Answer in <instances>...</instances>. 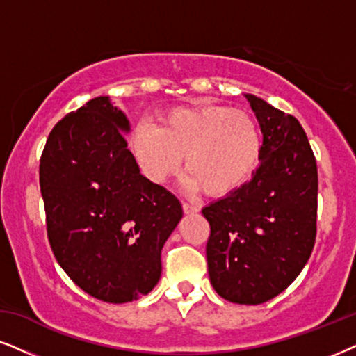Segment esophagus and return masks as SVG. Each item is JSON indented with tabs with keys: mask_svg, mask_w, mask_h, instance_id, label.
Returning <instances> with one entry per match:
<instances>
[{
	"mask_svg": "<svg viewBox=\"0 0 356 356\" xmlns=\"http://www.w3.org/2000/svg\"><path fill=\"white\" fill-rule=\"evenodd\" d=\"M182 210H184V213H197L200 209L197 205L188 204V202H182Z\"/></svg>",
	"mask_w": 356,
	"mask_h": 356,
	"instance_id": "esophagus-1",
	"label": "esophagus"
}]
</instances>
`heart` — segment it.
<instances>
[{"mask_svg": "<svg viewBox=\"0 0 356 356\" xmlns=\"http://www.w3.org/2000/svg\"><path fill=\"white\" fill-rule=\"evenodd\" d=\"M129 149L146 177L156 184L177 174L186 156V186L225 197L258 168L263 133L246 111L199 103L168 110L157 126L139 124L129 138Z\"/></svg>", "mask_w": 356, "mask_h": 356, "instance_id": "heart-1", "label": "heart"}]
</instances>
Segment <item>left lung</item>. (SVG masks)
Returning <instances> with one entry per match:
<instances>
[{
  "label": "left lung",
  "instance_id": "1",
  "mask_svg": "<svg viewBox=\"0 0 356 356\" xmlns=\"http://www.w3.org/2000/svg\"><path fill=\"white\" fill-rule=\"evenodd\" d=\"M263 133L253 179L202 210L210 225L207 264L223 299L256 305L299 276L317 235V163L298 120L246 95Z\"/></svg>",
  "mask_w": 356,
  "mask_h": 356
}]
</instances>
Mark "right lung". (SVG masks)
<instances>
[{
	"label": "right lung",
	"mask_w": 356,
	"mask_h": 356,
	"mask_svg": "<svg viewBox=\"0 0 356 356\" xmlns=\"http://www.w3.org/2000/svg\"><path fill=\"white\" fill-rule=\"evenodd\" d=\"M121 131L129 121L108 97L65 115L39 165L47 238L57 263L87 294L123 304L161 277V251L182 205L139 172Z\"/></svg>",
	"instance_id": "add662e5"
}]
</instances>
